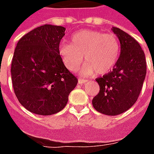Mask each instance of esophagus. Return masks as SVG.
<instances>
[{
    "instance_id": "1",
    "label": "esophagus",
    "mask_w": 154,
    "mask_h": 154,
    "mask_svg": "<svg viewBox=\"0 0 154 154\" xmlns=\"http://www.w3.org/2000/svg\"><path fill=\"white\" fill-rule=\"evenodd\" d=\"M87 82V80H86V79H82V78H79L78 79V83L80 84V85H82V84L86 83Z\"/></svg>"
}]
</instances>
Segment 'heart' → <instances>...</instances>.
I'll list each match as a JSON object with an SVG mask.
<instances>
[{"label":"heart","instance_id":"1","mask_svg":"<svg viewBox=\"0 0 154 154\" xmlns=\"http://www.w3.org/2000/svg\"><path fill=\"white\" fill-rule=\"evenodd\" d=\"M119 52V43L116 35L90 29L75 33L71 37V44L62 43L58 48L63 63L72 72L78 68L84 56L86 63L81 70L84 76L109 72L115 67Z\"/></svg>","mask_w":154,"mask_h":154}]
</instances>
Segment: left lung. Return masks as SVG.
I'll use <instances>...</instances> for the list:
<instances>
[{"mask_svg":"<svg viewBox=\"0 0 154 154\" xmlns=\"http://www.w3.org/2000/svg\"><path fill=\"white\" fill-rule=\"evenodd\" d=\"M120 44V55L113 70L96 79L100 91L92 100L96 110L106 116L128 110L139 97L146 77L145 55L134 38L113 27Z\"/></svg>","mask_w":154,"mask_h":154,"instance_id":"left-lung-1","label":"left lung"}]
</instances>
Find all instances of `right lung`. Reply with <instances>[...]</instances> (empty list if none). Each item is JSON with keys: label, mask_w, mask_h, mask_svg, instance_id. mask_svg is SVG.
<instances>
[{"label": "right lung", "mask_w": 154, "mask_h": 154, "mask_svg": "<svg viewBox=\"0 0 154 154\" xmlns=\"http://www.w3.org/2000/svg\"><path fill=\"white\" fill-rule=\"evenodd\" d=\"M66 29L44 25L17 43L11 63V80L17 99L26 110L51 116L66 106L77 77L63 63L58 48Z\"/></svg>", "instance_id": "right-lung-1"}]
</instances>
